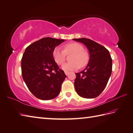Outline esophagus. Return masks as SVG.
I'll return each mask as SVG.
<instances>
[{
	"label": "esophagus",
	"instance_id": "34e87169",
	"mask_svg": "<svg viewBox=\"0 0 133 133\" xmlns=\"http://www.w3.org/2000/svg\"><path fill=\"white\" fill-rule=\"evenodd\" d=\"M65 74L66 75H68V74H69V71H65Z\"/></svg>",
	"mask_w": 133,
	"mask_h": 133
}]
</instances>
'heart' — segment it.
<instances>
[{
  "label": "heart",
  "instance_id": "b5f03b06",
  "mask_svg": "<svg viewBox=\"0 0 133 133\" xmlns=\"http://www.w3.org/2000/svg\"><path fill=\"white\" fill-rule=\"evenodd\" d=\"M72 54L70 57L71 61L64 64L63 69L66 71L75 70L79 67H83L88 63V54L84 50L82 45L77 42H71L64 45V50L60 48H55L52 51V56L58 65H62L65 60L66 55Z\"/></svg>",
  "mask_w": 133,
  "mask_h": 133
}]
</instances>
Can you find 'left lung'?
<instances>
[{
    "mask_svg": "<svg viewBox=\"0 0 133 133\" xmlns=\"http://www.w3.org/2000/svg\"><path fill=\"white\" fill-rule=\"evenodd\" d=\"M83 43L89 52L87 66L79 73H75V91L80 96L93 98L103 91L112 72V58L109 50L96 42L86 38H74Z\"/></svg>",
    "mask_w": 133,
    "mask_h": 133,
    "instance_id": "left-lung-1",
    "label": "left lung"
}]
</instances>
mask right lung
Here are the masks:
<instances>
[{
    "label": "right lung",
    "mask_w": 133,
    "mask_h": 133,
    "mask_svg": "<svg viewBox=\"0 0 133 133\" xmlns=\"http://www.w3.org/2000/svg\"><path fill=\"white\" fill-rule=\"evenodd\" d=\"M64 41L42 38L30 45L23 53L21 60L22 78L28 89L38 99H51L60 92L66 76L54 59L52 51Z\"/></svg>",
    "instance_id": "1"
}]
</instances>
